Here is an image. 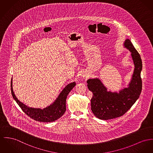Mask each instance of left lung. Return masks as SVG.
<instances>
[{
	"instance_id": "1",
	"label": "left lung",
	"mask_w": 153,
	"mask_h": 153,
	"mask_svg": "<svg viewBox=\"0 0 153 153\" xmlns=\"http://www.w3.org/2000/svg\"><path fill=\"white\" fill-rule=\"evenodd\" d=\"M124 45L131 52L135 67L128 88L120 90L119 93L108 92L98 79H89L87 81L89 90L93 93L91 100V111L97 118L102 120L111 119L123 115L141 94L142 62L140 54L129 39H126Z\"/></svg>"
}]
</instances>
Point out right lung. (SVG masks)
Listing matches in <instances>:
<instances>
[{
    "mask_svg": "<svg viewBox=\"0 0 153 153\" xmlns=\"http://www.w3.org/2000/svg\"><path fill=\"white\" fill-rule=\"evenodd\" d=\"M75 85L76 83L74 82L69 84L59 94V97L53 104L43 109L30 108L21 102L14 94L12 88V82H11V92L13 98L27 115L36 121L51 122L55 121L64 114L66 111L67 96Z\"/></svg>",
    "mask_w": 153,
    "mask_h": 153,
    "instance_id": "obj_1",
    "label": "right lung"
}]
</instances>
